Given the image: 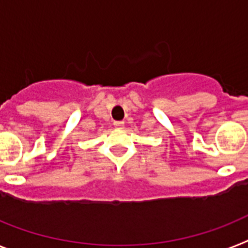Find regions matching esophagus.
<instances>
[{"instance_id":"obj_1","label":"esophagus","mask_w":248,"mask_h":248,"mask_svg":"<svg viewBox=\"0 0 248 248\" xmlns=\"http://www.w3.org/2000/svg\"><path fill=\"white\" fill-rule=\"evenodd\" d=\"M113 126L116 128H118V130H121V128H124V121H114L113 122Z\"/></svg>"}]
</instances>
